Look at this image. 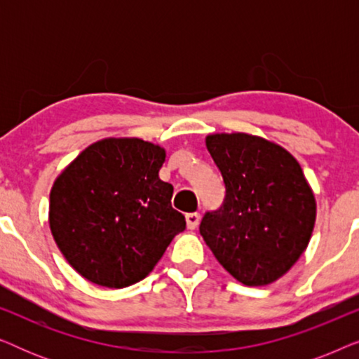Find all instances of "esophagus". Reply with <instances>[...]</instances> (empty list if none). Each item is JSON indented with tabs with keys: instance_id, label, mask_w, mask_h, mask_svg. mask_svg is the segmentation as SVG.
<instances>
[{
	"instance_id": "1",
	"label": "esophagus",
	"mask_w": 359,
	"mask_h": 359,
	"mask_svg": "<svg viewBox=\"0 0 359 359\" xmlns=\"http://www.w3.org/2000/svg\"><path fill=\"white\" fill-rule=\"evenodd\" d=\"M201 222V215L198 212H189L186 214V225H188L189 230H194Z\"/></svg>"
}]
</instances>
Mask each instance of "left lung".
Masks as SVG:
<instances>
[{
    "label": "left lung",
    "mask_w": 359,
    "mask_h": 359,
    "mask_svg": "<svg viewBox=\"0 0 359 359\" xmlns=\"http://www.w3.org/2000/svg\"><path fill=\"white\" fill-rule=\"evenodd\" d=\"M225 199L199 232L217 262L245 286L284 276L306 252L317 204L301 165L281 145L233 132L205 137Z\"/></svg>",
    "instance_id": "obj_1"
}]
</instances>
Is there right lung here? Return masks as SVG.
Returning <instances> with one entry per match:
<instances>
[{
  "label": "right lung",
  "instance_id": "right-lung-1",
  "mask_svg": "<svg viewBox=\"0 0 359 359\" xmlns=\"http://www.w3.org/2000/svg\"><path fill=\"white\" fill-rule=\"evenodd\" d=\"M165 149L135 137L102 139L58 175L48 224L63 257L88 281L111 289L144 279L163 257L184 215L160 180Z\"/></svg>",
  "mask_w": 359,
  "mask_h": 359
}]
</instances>
